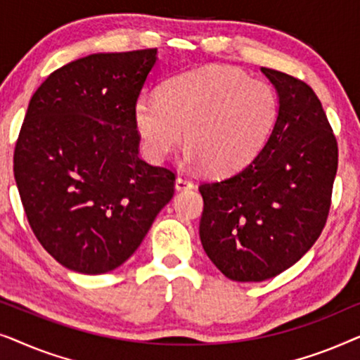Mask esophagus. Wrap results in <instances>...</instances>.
<instances>
[{"instance_id":"esophagus-1","label":"esophagus","mask_w":360,"mask_h":360,"mask_svg":"<svg viewBox=\"0 0 360 360\" xmlns=\"http://www.w3.org/2000/svg\"><path fill=\"white\" fill-rule=\"evenodd\" d=\"M195 184L191 181L190 179H186V176H179V179L175 180V188L176 190H190L193 188Z\"/></svg>"}]
</instances>
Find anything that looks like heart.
Wrapping results in <instances>:
<instances>
[{
  "instance_id": "heart-1",
  "label": "heart",
  "mask_w": 360,
  "mask_h": 360,
  "mask_svg": "<svg viewBox=\"0 0 360 360\" xmlns=\"http://www.w3.org/2000/svg\"><path fill=\"white\" fill-rule=\"evenodd\" d=\"M278 116V96L260 78L229 67H208L144 91L134 122L147 157L162 162L184 141L188 160L210 174L243 169L262 149Z\"/></svg>"
}]
</instances>
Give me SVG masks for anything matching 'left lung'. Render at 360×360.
<instances>
[{"label":"left lung","instance_id":"1","mask_svg":"<svg viewBox=\"0 0 360 360\" xmlns=\"http://www.w3.org/2000/svg\"><path fill=\"white\" fill-rule=\"evenodd\" d=\"M278 91V116L262 150L221 180L203 181L200 239L236 282L277 277L311 249L326 224L338 141L313 88L262 67Z\"/></svg>","mask_w":360,"mask_h":360}]
</instances>
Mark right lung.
<instances>
[{
	"mask_svg": "<svg viewBox=\"0 0 360 360\" xmlns=\"http://www.w3.org/2000/svg\"><path fill=\"white\" fill-rule=\"evenodd\" d=\"M157 49L93 53L37 88L14 147L29 226L63 267L105 274L139 248L175 191V170L139 157L134 106Z\"/></svg>",
	"mask_w": 360,
	"mask_h": 360,
	"instance_id": "add662e5",
	"label": "right lung"
}]
</instances>
